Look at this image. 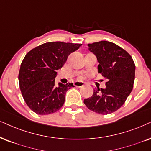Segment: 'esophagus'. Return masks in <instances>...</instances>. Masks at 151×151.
I'll return each mask as SVG.
<instances>
[{
  "instance_id": "esophagus-1",
  "label": "esophagus",
  "mask_w": 151,
  "mask_h": 151,
  "mask_svg": "<svg viewBox=\"0 0 151 151\" xmlns=\"http://www.w3.org/2000/svg\"><path fill=\"white\" fill-rule=\"evenodd\" d=\"M74 86L80 88V87H82V86H84V83H83V82H82V81H77L74 82Z\"/></svg>"
}]
</instances>
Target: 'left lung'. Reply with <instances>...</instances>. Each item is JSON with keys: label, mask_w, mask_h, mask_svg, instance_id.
Returning a JSON list of instances; mask_svg holds the SVG:
<instances>
[{"label": "left lung", "mask_w": 151, "mask_h": 151, "mask_svg": "<svg viewBox=\"0 0 151 151\" xmlns=\"http://www.w3.org/2000/svg\"><path fill=\"white\" fill-rule=\"evenodd\" d=\"M90 51L96 56L98 72L107 79L105 88H95L91 98L84 99L90 110L106 115L123 106L132 92L135 65L132 56L116 44L100 41L88 44Z\"/></svg>", "instance_id": "8db88e82"}]
</instances>
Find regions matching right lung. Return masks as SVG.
Listing matches in <instances>:
<instances>
[{
  "instance_id": "1",
  "label": "right lung",
  "mask_w": 151,
  "mask_h": 151,
  "mask_svg": "<svg viewBox=\"0 0 151 151\" xmlns=\"http://www.w3.org/2000/svg\"><path fill=\"white\" fill-rule=\"evenodd\" d=\"M81 45L52 42L42 44L26 53L21 64L19 82L25 102L35 114L55 113L63 105L66 92L74 86L70 83L56 86L57 70L61 69L68 56Z\"/></svg>"
}]
</instances>
